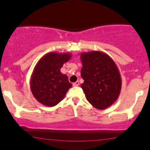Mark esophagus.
Listing matches in <instances>:
<instances>
[{
  "label": "esophagus",
  "mask_w": 150,
  "mask_h": 150,
  "mask_svg": "<svg viewBox=\"0 0 150 150\" xmlns=\"http://www.w3.org/2000/svg\"><path fill=\"white\" fill-rule=\"evenodd\" d=\"M79 84H80L79 81H76V82L74 83L72 85H73V86H79Z\"/></svg>",
  "instance_id": "1"
}]
</instances>
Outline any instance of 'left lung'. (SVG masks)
<instances>
[{"instance_id": "1", "label": "left lung", "mask_w": 150, "mask_h": 150, "mask_svg": "<svg viewBox=\"0 0 150 150\" xmlns=\"http://www.w3.org/2000/svg\"><path fill=\"white\" fill-rule=\"evenodd\" d=\"M81 77L84 80L81 88L86 99L95 108L104 110L118 98L122 80L112 59L99 51L81 54Z\"/></svg>"}]
</instances>
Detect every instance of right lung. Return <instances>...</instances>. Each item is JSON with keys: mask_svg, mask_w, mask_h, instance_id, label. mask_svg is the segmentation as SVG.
Listing matches in <instances>:
<instances>
[{"mask_svg": "<svg viewBox=\"0 0 150 150\" xmlns=\"http://www.w3.org/2000/svg\"><path fill=\"white\" fill-rule=\"evenodd\" d=\"M71 57L70 53L49 52L38 62L30 81L32 93L38 102L54 107L64 99L72 85L60 69Z\"/></svg>", "mask_w": 150, "mask_h": 150, "instance_id": "right-lung-1", "label": "right lung"}]
</instances>
